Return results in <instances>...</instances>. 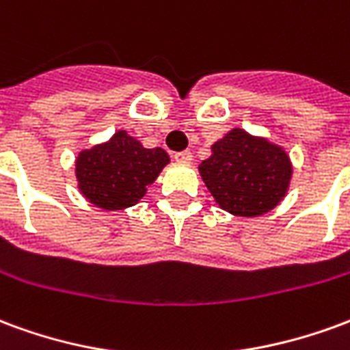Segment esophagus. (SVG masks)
I'll return each mask as SVG.
<instances>
[{"label": "esophagus", "mask_w": 350, "mask_h": 350, "mask_svg": "<svg viewBox=\"0 0 350 350\" xmlns=\"http://www.w3.org/2000/svg\"><path fill=\"white\" fill-rule=\"evenodd\" d=\"M174 159L178 161V163H191V161H193V153H191L189 150H185V152H178L174 155Z\"/></svg>", "instance_id": "1"}]
</instances>
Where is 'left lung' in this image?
Masks as SVG:
<instances>
[{
    "instance_id": "1",
    "label": "left lung",
    "mask_w": 350,
    "mask_h": 350,
    "mask_svg": "<svg viewBox=\"0 0 350 350\" xmlns=\"http://www.w3.org/2000/svg\"><path fill=\"white\" fill-rule=\"evenodd\" d=\"M198 172L221 210L258 217L285 198L293 163L281 146L236 127L212 146Z\"/></svg>"
}]
</instances>
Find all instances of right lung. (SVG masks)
Instances as JSON below:
<instances>
[{
  "label": "right lung",
  "mask_w": 350,
  "mask_h": 350,
  "mask_svg": "<svg viewBox=\"0 0 350 350\" xmlns=\"http://www.w3.org/2000/svg\"><path fill=\"white\" fill-rule=\"evenodd\" d=\"M168 163L163 148H144L127 131H118L107 142L79 153L75 174L88 202L116 212L137 204Z\"/></svg>",
  "instance_id": "add662e5"
}]
</instances>
